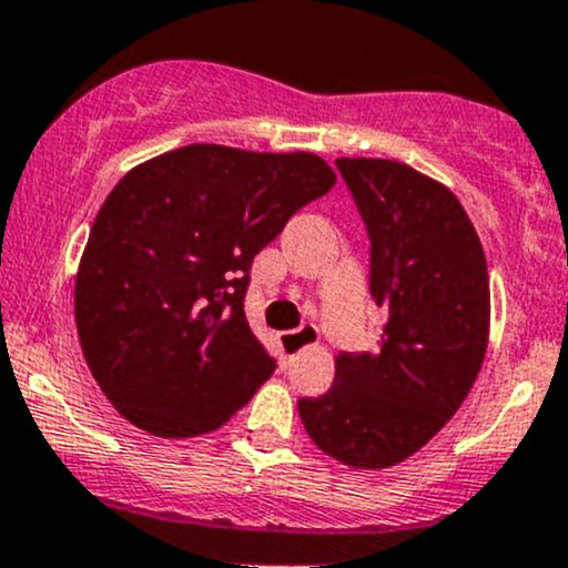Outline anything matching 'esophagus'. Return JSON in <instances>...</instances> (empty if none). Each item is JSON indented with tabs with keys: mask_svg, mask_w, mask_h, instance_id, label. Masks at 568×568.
I'll use <instances>...</instances> for the list:
<instances>
[{
	"mask_svg": "<svg viewBox=\"0 0 568 568\" xmlns=\"http://www.w3.org/2000/svg\"><path fill=\"white\" fill-rule=\"evenodd\" d=\"M315 339H318V329H315L313 324H302L300 329L280 334V348H283L285 359H294L300 351L310 348V345H315Z\"/></svg>",
	"mask_w": 568,
	"mask_h": 568,
	"instance_id": "1",
	"label": "esophagus"
}]
</instances>
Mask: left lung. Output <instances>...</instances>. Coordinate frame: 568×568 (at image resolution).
Instances as JSON below:
<instances>
[{"label": "left lung", "instance_id": "obj_1", "mask_svg": "<svg viewBox=\"0 0 568 568\" xmlns=\"http://www.w3.org/2000/svg\"><path fill=\"white\" fill-rule=\"evenodd\" d=\"M369 236L378 348L334 359V386L300 399L321 452L362 470L403 463L468 397L487 351L489 277L474 223L449 187L397 160L339 158Z\"/></svg>", "mask_w": 568, "mask_h": 568}]
</instances>
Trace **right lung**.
I'll return each mask as SVG.
<instances>
[{"label": "right lung", "mask_w": 568, "mask_h": 568, "mask_svg": "<svg viewBox=\"0 0 568 568\" xmlns=\"http://www.w3.org/2000/svg\"><path fill=\"white\" fill-rule=\"evenodd\" d=\"M337 182L318 154L193 143L135 165L89 231L75 326L113 408L158 438L212 433L274 373L244 318L253 258Z\"/></svg>", "instance_id": "obj_1"}]
</instances>
